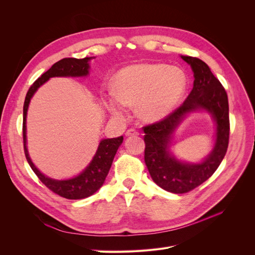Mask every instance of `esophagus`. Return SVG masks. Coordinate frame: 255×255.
<instances>
[{
	"instance_id": "obj_1",
	"label": "esophagus",
	"mask_w": 255,
	"mask_h": 255,
	"mask_svg": "<svg viewBox=\"0 0 255 255\" xmlns=\"http://www.w3.org/2000/svg\"><path fill=\"white\" fill-rule=\"evenodd\" d=\"M126 135H127V136H136V135H138V132H137V130H136L135 128H128V129L127 130Z\"/></svg>"
}]
</instances>
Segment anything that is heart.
I'll return each instance as SVG.
<instances>
[{"instance_id":"heart-1","label":"heart","mask_w":255,"mask_h":255,"mask_svg":"<svg viewBox=\"0 0 255 255\" xmlns=\"http://www.w3.org/2000/svg\"><path fill=\"white\" fill-rule=\"evenodd\" d=\"M187 78L176 66L163 64L135 65L116 75L115 92L103 101L116 117H125L127 106L137 105V114L144 121H157L170 114L180 102Z\"/></svg>"}]
</instances>
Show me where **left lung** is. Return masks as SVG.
<instances>
[{
    "mask_svg": "<svg viewBox=\"0 0 255 255\" xmlns=\"http://www.w3.org/2000/svg\"><path fill=\"white\" fill-rule=\"evenodd\" d=\"M182 58L194 71V87L190 94L181 106L164 119L142 128L144 163L152 180L159 187L173 194H186L210 179L226 155L230 136L226 89L203 60L192 56ZM198 109H205L213 116L218 125V139L212 153L202 163H181L168 154V143L183 116Z\"/></svg>",
    "mask_w": 255,
    "mask_h": 255,
    "instance_id": "obj_1",
    "label": "left lung"
}]
</instances>
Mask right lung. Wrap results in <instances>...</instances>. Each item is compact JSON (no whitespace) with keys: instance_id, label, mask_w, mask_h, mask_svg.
<instances>
[{"instance_id":"1","label":"right lung","mask_w":255,"mask_h":255,"mask_svg":"<svg viewBox=\"0 0 255 255\" xmlns=\"http://www.w3.org/2000/svg\"><path fill=\"white\" fill-rule=\"evenodd\" d=\"M94 57H85L82 59L78 58H63L57 63L54 64L47 72L41 74L40 78H38L32 86L29 87L24 105H23V144H24V154L27 163L29 164L32 170L38 176L45 186H47L54 194H56L60 197L70 199V200H78L87 198L102 186L105 177L109 174L110 169L112 167L114 157L117 153V150L120 144L123 141V137L111 138V139H103L99 144L98 151L94 159L91 160L89 166L78 176L73 177L70 180L65 181H56L52 180L50 177L43 175L38 169L34 166L30 160L27 149H26V114L30 99L39 88L43 83L47 82L50 78L53 76H85L88 74L89 70V63Z\"/></svg>"}]
</instances>
